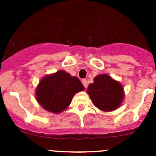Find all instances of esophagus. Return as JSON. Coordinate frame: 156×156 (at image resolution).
Here are the masks:
<instances>
[{
	"label": "esophagus",
	"instance_id": "1",
	"mask_svg": "<svg viewBox=\"0 0 156 156\" xmlns=\"http://www.w3.org/2000/svg\"><path fill=\"white\" fill-rule=\"evenodd\" d=\"M82 83H83V85L84 86L85 88L87 87L88 83H87V80H82Z\"/></svg>",
	"mask_w": 156,
	"mask_h": 156
}]
</instances>
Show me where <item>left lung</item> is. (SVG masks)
I'll return each mask as SVG.
<instances>
[{"label":"left lung","instance_id":"8db88e82","mask_svg":"<svg viewBox=\"0 0 156 156\" xmlns=\"http://www.w3.org/2000/svg\"><path fill=\"white\" fill-rule=\"evenodd\" d=\"M87 91L93 104L104 112L118 108L124 98V91L120 83L107 74H101L95 77Z\"/></svg>","mask_w":156,"mask_h":156}]
</instances>
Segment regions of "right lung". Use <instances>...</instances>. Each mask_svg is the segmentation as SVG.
I'll return each mask as SVG.
<instances>
[{"label": "right lung", "instance_id": "obj_1", "mask_svg": "<svg viewBox=\"0 0 156 156\" xmlns=\"http://www.w3.org/2000/svg\"><path fill=\"white\" fill-rule=\"evenodd\" d=\"M84 90L77 77L64 70L44 76L36 89V98L40 105L52 113H60L68 108L74 95Z\"/></svg>", "mask_w": 156, "mask_h": 156}]
</instances>
